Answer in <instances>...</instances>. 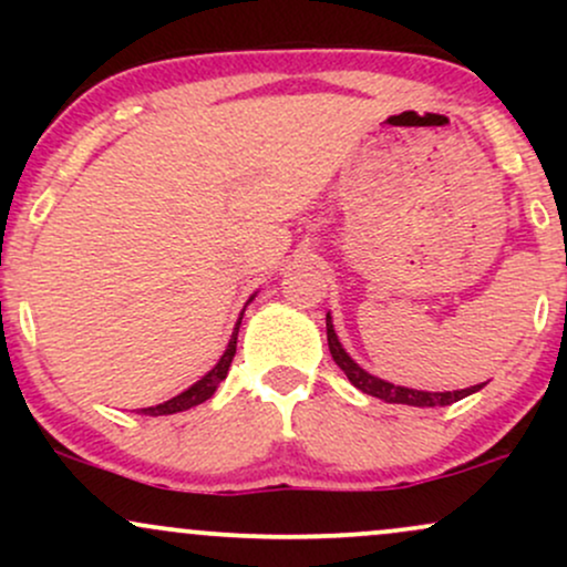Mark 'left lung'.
<instances>
[{
    "mask_svg": "<svg viewBox=\"0 0 567 567\" xmlns=\"http://www.w3.org/2000/svg\"><path fill=\"white\" fill-rule=\"evenodd\" d=\"M324 324H328V347H330V354H333L336 365L347 373V379L354 383L360 392L379 396L383 402H396V405H413V408H445V405H453V402L464 400V396L480 392V389L485 386V383H477V386L461 389V392H421V389L394 386V383L370 375L368 370H362L354 360H351L347 349H343L341 341H338L330 315L324 317Z\"/></svg>",
    "mask_w": 567,
    "mask_h": 567,
    "instance_id": "8db88e82",
    "label": "left lung"
}]
</instances>
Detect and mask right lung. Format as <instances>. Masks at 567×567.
Returning a JSON list of instances; mask_svg holds the SVG:
<instances>
[{
  "label": "right lung",
  "mask_w": 567,
  "mask_h": 567,
  "mask_svg": "<svg viewBox=\"0 0 567 567\" xmlns=\"http://www.w3.org/2000/svg\"><path fill=\"white\" fill-rule=\"evenodd\" d=\"M250 301H252V296H250ZM250 301H247V303H250ZM243 315H245V309H243ZM243 315H239L237 324H234V333L229 338V347H226L224 357H220V360L216 362V368L207 370V373L202 375L197 383H192V386H188L186 392H181L178 396H173V400L162 402V405L143 408L141 413L143 415H171V413H181V410H188V408H194V405H202V402H205V400H210V396L216 394L218 383L226 379V373H229L234 354H237V333H239V324H243Z\"/></svg>",
  "instance_id": "1"
}]
</instances>
